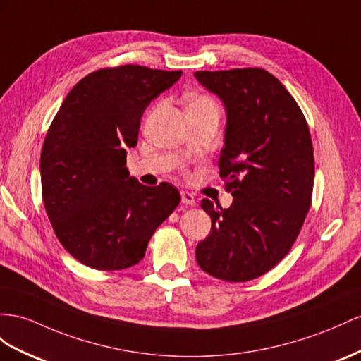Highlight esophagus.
<instances>
[{
    "label": "esophagus",
    "instance_id": "obj_1",
    "mask_svg": "<svg viewBox=\"0 0 361 361\" xmlns=\"http://www.w3.org/2000/svg\"><path fill=\"white\" fill-rule=\"evenodd\" d=\"M181 202L186 206H193L195 204V197H193V193L188 190H181Z\"/></svg>",
    "mask_w": 361,
    "mask_h": 361
}]
</instances>
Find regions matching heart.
Returning a JSON list of instances; mask_svg holds the SVG:
<instances>
[{
  "label": "heart",
  "mask_w": 361,
  "mask_h": 361,
  "mask_svg": "<svg viewBox=\"0 0 361 361\" xmlns=\"http://www.w3.org/2000/svg\"><path fill=\"white\" fill-rule=\"evenodd\" d=\"M200 102H210L207 97H198L192 102V104H200Z\"/></svg>",
  "instance_id": "obj_1"
}]
</instances>
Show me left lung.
<instances>
[{
  "label": "left lung",
  "instance_id": "1",
  "mask_svg": "<svg viewBox=\"0 0 361 361\" xmlns=\"http://www.w3.org/2000/svg\"><path fill=\"white\" fill-rule=\"evenodd\" d=\"M195 78L226 108L218 166L233 195L228 209L201 200L212 228L197 245V262L221 281H252L291 250L310 210L308 123L290 92L262 68L197 71Z\"/></svg>",
  "mask_w": 361,
  "mask_h": 361
}]
</instances>
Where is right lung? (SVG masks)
I'll use <instances>...</instances> for the list:
<instances>
[{
	"mask_svg": "<svg viewBox=\"0 0 361 361\" xmlns=\"http://www.w3.org/2000/svg\"><path fill=\"white\" fill-rule=\"evenodd\" d=\"M183 73L122 66L90 73L63 99L41 152L42 201L59 243L96 270L140 262L155 228L180 202L172 184L129 177L146 106Z\"/></svg>",
	"mask_w": 361,
	"mask_h": 361,
	"instance_id": "obj_1",
	"label": "right lung"
}]
</instances>
